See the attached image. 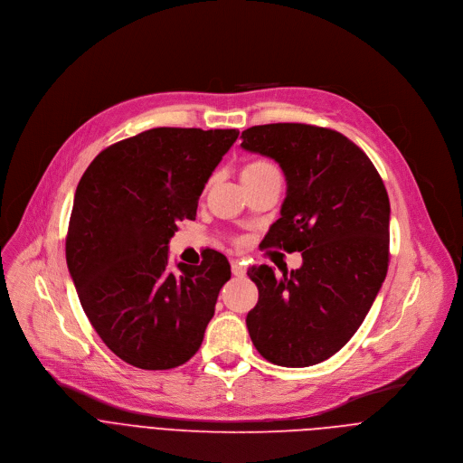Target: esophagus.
I'll return each instance as SVG.
<instances>
[{
  "mask_svg": "<svg viewBox=\"0 0 463 463\" xmlns=\"http://www.w3.org/2000/svg\"><path fill=\"white\" fill-rule=\"evenodd\" d=\"M231 271L234 277H243L245 275V266L238 260H231Z\"/></svg>",
  "mask_w": 463,
  "mask_h": 463,
  "instance_id": "esophagus-1",
  "label": "esophagus"
}]
</instances>
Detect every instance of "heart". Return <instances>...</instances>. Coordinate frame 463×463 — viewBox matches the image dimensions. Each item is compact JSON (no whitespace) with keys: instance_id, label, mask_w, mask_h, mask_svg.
<instances>
[{"instance_id":"1","label":"heart","mask_w":463,"mask_h":463,"mask_svg":"<svg viewBox=\"0 0 463 463\" xmlns=\"http://www.w3.org/2000/svg\"><path fill=\"white\" fill-rule=\"evenodd\" d=\"M271 172H279L273 163L263 161V159H256V161L247 163L241 168V181L252 179V177H258V175H263V174H271Z\"/></svg>"}]
</instances>
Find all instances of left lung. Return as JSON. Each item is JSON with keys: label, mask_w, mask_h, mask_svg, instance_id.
<instances>
[{"label": "left lung", "mask_w": 463, "mask_h": 463, "mask_svg": "<svg viewBox=\"0 0 463 463\" xmlns=\"http://www.w3.org/2000/svg\"><path fill=\"white\" fill-rule=\"evenodd\" d=\"M241 139L288 181L266 247L302 252V268L280 279L269 266L247 271L258 288L249 335L269 363L311 366L354 337L384 282L388 194L368 156L335 129L279 122L247 128Z\"/></svg>", "instance_id": "obj_1"}]
</instances>
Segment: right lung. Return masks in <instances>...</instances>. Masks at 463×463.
<instances>
[{
	"label": "right lung",
	"instance_id": "add662e5",
	"mask_svg": "<svg viewBox=\"0 0 463 463\" xmlns=\"http://www.w3.org/2000/svg\"><path fill=\"white\" fill-rule=\"evenodd\" d=\"M238 129L154 128L102 150L84 172L65 238L80 304L104 345L143 370L184 364L203 343L227 258L168 266V241Z\"/></svg>",
	"mask_w": 463,
	"mask_h": 463
}]
</instances>
